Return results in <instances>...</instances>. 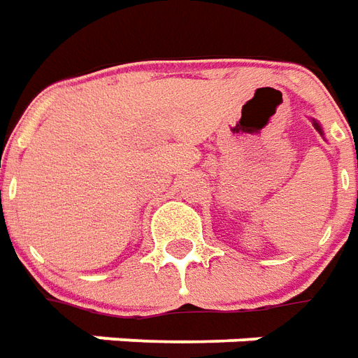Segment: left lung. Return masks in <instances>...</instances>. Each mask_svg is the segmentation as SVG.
<instances>
[{
  "label": "left lung",
  "instance_id": "1",
  "mask_svg": "<svg viewBox=\"0 0 358 358\" xmlns=\"http://www.w3.org/2000/svg\"><path fill=\"white\" fill-rule=\"evenodd\" d=\"M313 125H314V129H316V131H318V133H320L322 136H324V131H322L320 123H318V121H316V119H313ZM357 202H358V191H357Z\"/></svg>",
  "mask_w": 358,
  "mask_h": 358
}]
</instances>
